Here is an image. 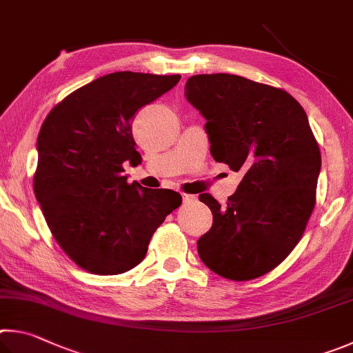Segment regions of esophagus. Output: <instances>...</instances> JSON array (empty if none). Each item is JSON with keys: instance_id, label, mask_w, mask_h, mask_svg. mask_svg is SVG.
Segmentation results:
<instances>
[{"instance_id": "obj_1", "label": "esophagus", "mask_w": 353, "mask_h": 353, "mask_svg": "<svg viewBox=\"0 0 353 353\" xmlns=\"http://www.w3.org/2000/svg\"><path fill=\"white\" fill-rule=\"evenodd\" d=\"M183 200H184V203H194L196 200V196L189 195V194H183Z\"/></svg>"}]
</instances>
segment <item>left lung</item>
<instances>
[{
	"mask_svg": "<svg viewBox=\"0 0 353 353\" xmlns=\"http://www.w3.org/2000/svg\"><path fill=\"white\" fill-rule=\"evenodd\" d=\"M184 94L206 117L214 159L243 173L226 205L200 195L214 221L196 242L199 256L225 279H256L285 261L305 231L316 203L318 141L304 108L282 88L200 74Z\"/></svg>",
	"mask_w": 353,
	"mask_h": 353,
	"instance_id": "8db88e82",
	"label": "left lung"
}]
</instances>
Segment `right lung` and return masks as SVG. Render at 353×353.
<instances>
[{"label":"right lung","mask_w":353,"mask_h":353,"mask_svg":"<svg viewBox=\"0 0 353 353\" xmlns=\"http://www.w3.org/2000/svg\"><path fill=\"white\" fill-rule=\"evenodd\" d=\"M181 76L121 71L92 80L49 111L40 128L34 192L65 254L92 274H121L145 257L153 232L181 205L169 189L130 184L141 163L132 133L138 110Z\"/></svg>","instance_id":"1"}]
</instances>
